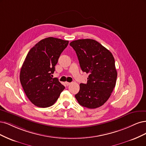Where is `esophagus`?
I'll return each instance as SVG.
<instances>
[{"label":"esophagus","mask_w":146,"mask_h":146,"mask_svg":"<svg viewBox=\"0 0 146 146\" xmlns=\"http://www.w3.org/2000/svg\"><path fill=\"white\" fill-rule=\"evenodd\" d=\"M65 84H66V85L68 86H70V84H71V83H70V82H65Z\"/></svg>","instance_id":"esophagus-1"}]
</instances>
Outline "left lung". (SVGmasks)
Returning a JSON list of instances; mask_svg holds the SVG:
<instances>
[{"instance_id":"1","label":"left lung","mask_w":146,"mask_h":146,"mask_svg":"<svg viewBox=\"0 0 146 146\" xmlns=\"http://www.w3.org/2000/svg\"><path fill=\"white\" fill-rule=\"evenodd\" d=\"M70 45L76 51L82 71L89 74L87 84H80L75 98L80 105L88 109L102 106L116 85L117 72L113 56L93 39L74 40Z\"/></svg>"}]
</instances>
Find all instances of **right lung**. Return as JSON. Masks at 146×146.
Listing matches in <instances>:
<instances>
[{
    "mask_svg": "<svg viewBox=\"0 0 146 146\" xmlns=\"http://www.w3.org/2000/svg\"><path fill=\"white\" fill-rule=\"evenodd\" d=\"M68 44V40L49 37L40 40L28 53L21 70L20 81L27 96L36 106H51L64 90L52 74Z\"/></svg>",
    "mask_w": 146,
    "mask_h": 146,
    "instance_id": "1",
    "label": "right lung"
}]
</instances>
